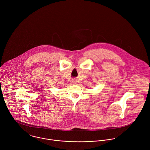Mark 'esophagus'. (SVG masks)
Here are the masks:
<instances>
[{
  "mask_svg": "<svg viewBox=\"0 0 150 150\" xmlns=\"http://www.w3.org/2000/svg\"><path fill=\"white\" fill-rule=\"evenodd\" d=\"M72 82H72V83H74V84H76V81H75V80H74V81H72Z\"/></svg>",
  "mask_w": 150,
  "mask_h": 150,
  "instance_id": "obj_1",
  "label": "esophagus"
}]
</instances>
